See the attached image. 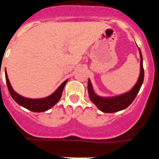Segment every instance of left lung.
<instances>
[{
  "label": "left lung",
  "mask_w": 159,
  "mask_h": 159,
  "mask_svg": "<svg viewBox=\"0 0 159 159\" xmlns=\"http://www.w3.org/2000/svg\"><path fill=\"white\" fill-rule=\"evenodd\" d=\"M139 54H140V74L139 77L138 79L137 83L135 84L132 89H130L129 92L123 93L122 95H117V96L112 97H102L96 95L94 92L93 88H92L91 80H88V91L89 98L94 104L99 108V110L105 113H113V112H117L119 111L124 110L128 106H130L134 99H135L136 95L139 92L141 88L142 84L144 80V69H143V56H142L141 51L139 48Z\"/></svg>",
  "instance_id": "1"
}]
</instances>
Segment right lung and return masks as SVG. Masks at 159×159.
Wrapping results in <instances>:
<instances>
[{
	"mask_svg": "<svg viewBox=\"0 0 159 159\" xmlns=\"http://www.w3.org/2000/svg\"><path fill=\"white\" fill-rule=\"evenodd\" d=\"M5 79H6V84L8 87V92L10 93L12 99L17 102L18 104L24 107L28 110L33 112H43L49 110L50 108L52 107L59 100L60 97L62 95L63 90L67 80H65L63 83L58 88H57L52 95L43 98V99H29V98H25L21 96L20 95L16 93L11 86L9 80H8V75H7L6 71H5Z\"/></svg>",
	"mask_w": 159,
	"mask_h": 159,
	"instance_id": "obj_1",
	"label": "right lung"
}]
</instances>
